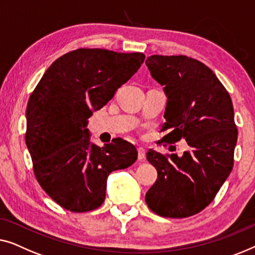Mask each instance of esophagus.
Returning a JSON list of instances; mask_svg holds the SVG:
<instances>
[{"instance_id": "obj_1", "label": "esophagus", "mask_w": 255, "mask_h": 255, "mask_svg": "<svg viewBox=\"0 0 255 255\" xmlns=\"http://www.w3.org/2000/svg\"><path fill=\"white\" fill-rule=\"evenodd\" d=\"M144 158H145V150L141 148V146H138L137 148V159L143 160Z\"/></svg>"}]
</instances>
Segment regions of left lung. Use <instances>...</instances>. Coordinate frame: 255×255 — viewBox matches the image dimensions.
I'll use <instances>...</instances> for the list:
<instances>
[{
  "instance_id": "left-lung-1",
  "label": "left lung",
  "mask_w": 255,
  "mask_h": 255,
  "mask_svg": "<svg viewBox=\"0 0 255 255\" xmlns=\"http://www.w3.org/2000/svg\"><path fill=\"white\" fill-rule=\"evenodd\" d=\"M145 63L167 95L162 142L184 138L189 145L181 157L149 150L146 159L158 175L145 202L159 216H193L213 202L234 167L238 129L231 97L213 70L192 57L151 55Z\"/></svg>"
}]
</instances>
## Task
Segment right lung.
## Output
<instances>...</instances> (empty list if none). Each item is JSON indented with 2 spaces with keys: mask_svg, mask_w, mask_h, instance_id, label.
<instances>
[{
  "mask_svg": "<svg viewBox=\"0 0 255 255\" xmlns=\"http://www.w3.org/2000/svg\"><path fill=\"white\" fill-rule=\"evenodd\" d=\"M143 53L78 48L60 56L32 91L25 142L34 177L64 209L85 213L105 200L112 171L137 159L131 143L118 138L91 144L87 119L105 106L144 62Z\"/></svg>",
  "mask_w": 255,
  "mask_h": 255,
  "instance_id": "add662e5",
  "label": "right lung"
}]
</instances>
